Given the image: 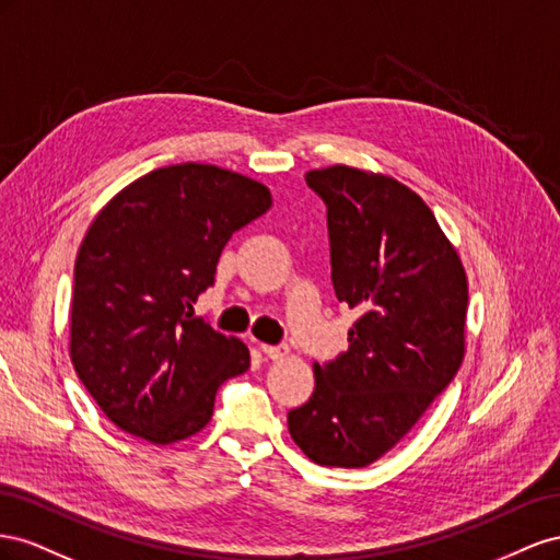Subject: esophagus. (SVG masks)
I'll return each mask as SVG.
<instances>
[{
  "instance_id": "obj_1",
  "label": "esophagus",
  "mask_w": 560,
  "mask_h": 560,
  "mask_svg": "<svg viewBox=\"0 0 560 560\" xmlns=\"http://www.w3.org/2000/svg\"><path fill=\"white\" fill-rule=\"evenodd\" d=\"M260 349H262V354L267 357V359H283L285 357V347H279V345H260Z\"/></svg>"
}]
</instances>
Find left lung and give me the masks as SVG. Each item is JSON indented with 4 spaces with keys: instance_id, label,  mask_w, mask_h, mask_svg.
I'll use <instances>...</instances> for the list:
<instances>
[{
    "instance_id": "left-lung-1",
    "label": "left lung",
    "mask_w": 560,
    "mask_h": 560,
    "mask_svg": "<svg viewBox=\"0 0 560 560\" xmlns=\"http://www.w3.org/2000/svg\"><path fill=\"white\" fill-rule=\"evenodd\" d=\"M335 295L359 310L349 349L314 363L316 387L289 431L322 467H369L401 441L465 359L467 275L434 213L389 175L316 168Z\"/></svg>"
}]
</instances>
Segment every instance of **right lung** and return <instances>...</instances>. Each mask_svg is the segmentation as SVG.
Listing matches in <instances>:
<instances>
[{
	"instance_id": "add662e5",
	"label": "right lung",
	"mask_w": 560,
	"mask_h": 560,
	"mask_svg": "<svg viewBox=\"0 0 560 560\" xmlns=\"http://www.w3.org/2000/svg\"><path fill=\"white\" fill-rule=\"evenodd\" d=\"M271 206L262 183L211 164L142 175L95 215L74 262L70 359L121 431L156 445L209 424L242 340L195 316L222 248Z\"/></svg>"
}]
</instances>
